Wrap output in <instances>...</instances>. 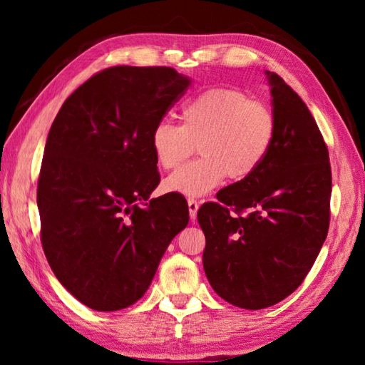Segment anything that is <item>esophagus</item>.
<instances>
[{"label": "esophagus", "mask_w": 365, "mask_h": 365, "mask_svg": "<svg viewBox=\"0 0 365 365\" xmlns=\"http://www.w3.org/2000/svg\"><path fill=\"white\" fill-rule=\"evenodd\" d=\"M197 209H200V202L193 197H188V211H190V217L191 219H196V214H197Z\"/></svg>", "instance_id": "1"}]
</instances>
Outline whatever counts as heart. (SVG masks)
<instances>
[{"label":"heart","mask_w":365,"mask_h":365,"mask_svg":"<svg viewBox=\"0 0 365 365\" xmlns=\"http://www.w3.org/2000/svg\"><path fill=\"white\" fill-rule=\"evenodd\" d=\"M277 137V115L267 103L237 88H209L183 104L180 125L163 120L151 130V151L163 169H175L195 151L200 159L163 183L164 191L205 196L228 177L245 180L261 168Z\"/></svg>","instance_id":"1"}]
</instances>
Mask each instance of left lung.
<instances>
[{
  "label": "left lung",
  "instance_id": "8db88e82",
  "mask_svg": "<svg viewBox=\"0 0 365 365\" xmlns=\"http://www.w3.org/2000/svg\"><path fill=\"white\" fill-rule=\"evenodd\" d=\"M277 137L261 168L206 202L202 267L214 292L233 306L264 309L306 279L329 233V150L304 101L265 71ZM237 216L230 214V209Z\"/></svg>",
  "mask_w": 365,
  "mask_h": 365
}]
</instances>
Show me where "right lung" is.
Returning a JSON list of instances; mask_svg holds the SVG:
<instances>
[{"mask_svg":"<svg viewBox=\"0 0 365 365\" xmlns=\"http://www.w3.org/2000/svg\"><path fill=\"white\" fill-rule=\"evenodd\" d=\"M190 85L172 67H109L67 98L49 128L36 190L43 251L90 309L137 302L188 225L183 197L150 200L160 180L150 137Z\"/></svg>","mask_w":365,"mask_h":365,"instance_id":"right-lung-1","label":"right lung"}]
</instances>
